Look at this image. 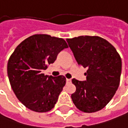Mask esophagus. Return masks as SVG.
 <instances>
[{"label": "esophagus", "mask_w": 128, "mask_h": 128, "mask_svg": "<svg viewBox=\"0 0 128 128\" xmlns=\"http://www.w3.org/2000/svg\"><path fill=\"white\" fill-rule=\"evenodd\" d=\"M66 83H71L72 80L71 79H66Z\"/></svg>", "instance_id": "esophagus-1"}]
</instances>
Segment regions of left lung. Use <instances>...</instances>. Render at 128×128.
<instances>
[{
	"label": "left lung",
	"instance_id": "8db88e82",
	"mask_svg": "<svg viewBox=\"0 0 128 128\" xmlns=\"http://www.w3.org/2000/svg\"><path fill=\"white\" fill-rule=\"evenodd\" d=\"M66 41L78 65L88 68L86 81L72 80L76 87L72 102L83 112H98L111 101L119 87L121 57L109 42L98 36H79Z\"/></svg>",
	"mask_w": 128,
	"mask_h": 128
}]
</instances>
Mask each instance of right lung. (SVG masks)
I'll use <instances>...</instances> for the list:
<instances>
[{
	"instance_id": "right-lung-1",
	"label": "right lung",
	"mask_w": 128,
	"mask_h": 128,
	"mask_svg": "<svg viewBox=\"0 0 128 128\" xmlns=\"http://www.w3.org/2000/svg\"><path fill=\"white\" fill-rule=\"evenodd\" d=\"M68 46L63 38L37 34L27 38L15 48L8 59L7 72L12 90L26 108L36 112L53 109L66 84L63 75L42 73Z\"/></svg>"
}]
</instances>
